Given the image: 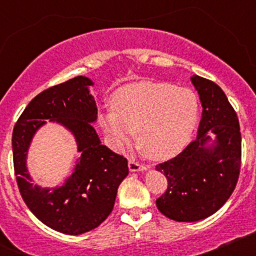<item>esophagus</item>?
<instances>
[{
  "label": "esophagus",
  "mask_w": 256,
  "mask_h": 256,
  "mask_svg": "<svg viewBox=\"0 0 256 256\" xmlns=\"http://www.w3.org/2000/svg\"><path fill=\"white\" fill-rule=\"evenodd\" d=\"M128 166H130V172H144L146 170V166L142 164H140L138 162H136V160H130L128 162Z\"/></svg>",
  "instance_id": "obj_1"
}]
</instances>
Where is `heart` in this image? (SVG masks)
Returning a JSON list of instances; mask_svg holds the SVG:
<instances>
[{"mask_svg":"<svg viewBox=\"0 0 256 256\" xmlns=\"http://www.w3.org/2000/svg\"><path fill=\"white\" fill-rule=\"evenodd\" d=\"M112 108L98 114V122L112 148L122 150L134 140L155 160H168L187 148L198 122V98L190 88L169 83H130L119 88Z\"/></svg>","mask_w":256,"mask_h":256,"instance_id":"1","label":"heart"}]
</instances>
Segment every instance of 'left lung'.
Wrapping results in <instances>:
<instances>
[{
    "label": "left lung",
    "instance_id": "left-lung-1",
    "mask_svg": "<svg viewBox=\"0 0 256 256\" xmlns=\"http://www.w3.org/2000/svg\"><path fill=\"white\" fill-rule=\"evenodd\" d=\"M202 106L198 137L180 155L156 170L168 187L156 200L165 216L198 222L218 212L232 195L241 166L238 118L222 88L209 79L192 76Z\"/></svg>",
    "mask_w": 256,
    "mask_h": 256
}]
</instances>
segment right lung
Segmentation results:
<instances>
[{
	"instance_id": "add662e5",
	"label": "right lung",
	"mask_w": 256,
	"mask_h": 256,
	"mask_svg": "<svg viewBox=\"0 0 256 256\" xmlns=\"http://www.w3.org/2000/svg\"><path fill=\"white\" fill-rule=\"evenodd\" d=\"M94 86L92 79L79 76L40 92L14 126V169L22 200L44 224L65 234L98 227L112 212L118 187L130 172L126 159L101 144L94 130ZM46 120L73 135L81 154L72 174L55 188L36 185L28 169L31 141Z\"/></svg>"
}]
</instances>
